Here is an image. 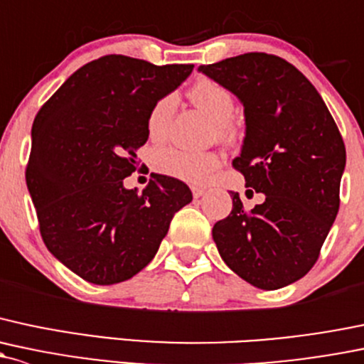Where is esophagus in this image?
I'll list each match as a JSON object with an SVG mask.
<instances>
[{"mask_svg": "<svg viewBox=\"0 0 364 364\" xmlns=\"http://www.w3.org/2000/svg\"><path fill=\"white\" fill-rule=\"evenodd\" d=\"M192 193H193L195 198H198V197H202V195L205 193V188H204V186H192Z\"/></svg>", "mask_w": 364, "mask_h": 364, "instance_id": "34e87169", "label": "esophagus"}]
</instances>
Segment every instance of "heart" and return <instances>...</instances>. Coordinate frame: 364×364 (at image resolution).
I'll use <instances>...</instances> for the list:
<instances>
[{"instance_id":"1","label":"heart","mask_w":364,"mask_h":364,"mask_svg":"<svg viewBox=\"0 0 364 364\" xmlns=\"http://www.w3.org/2000/svg\"><path fill=\"white\" fill-rule=\"evenodd\" d=\"M190 97L198 108L214 118V125H216L214 134L220 137L233 136L235 124L232 120V113L235 109V99L223 83L214 82L211 78L198 80L190 89ZM172 109H174L172 94L164 95L151 106L146 118L150 139L160 141L166 137ZM151 162L155 171H159L160 174L192 183V185H202L221 166V155L216 151H190L183 148L166 146L153 153Z\"/></svg>"}]
</instances>
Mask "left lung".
I'll return each mask as SVG.
<instances>
[{
	"label": "left lung",
	"instance_id": "left-lung-1",
	"mask_svg": "<svg viewBox=\"0 0 364 364\" xmlns=\"http://www.w3.org/2000/svg\"><path fill=\"white\" fill-rule=\"evenodd\" d=\"M198 70L242 101L246 137L232 167L265 193L250 211L232 192V213L213 239L244 281L284 288L312 269L338 213L342 134L319 92L282 57L250 52Z\"/></svg>",
	"mask_w": 364,
	"mask_h": 364
}]
</instances>
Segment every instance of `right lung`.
Segmentation results:
<instances>
[{
  "label": "right lung",
  "instance_id": "add662e5",
  "mask_svg": "<svg viewBox=\"0 0 364 364\" xmlns=\"http://www.w3.org/2000/svg\"><path fill=\"white\" fill-rule=\"evenodd\" d=\"M193 70L127 55L75 71L33 122L26 183L41 239L92 284L127 281L151 262L172 216L192 202L179 179L153 174L143 193L124 188L139 166L151 106Z\"/></svg>",
  "mask_w": 364,
  "mask_h": 364
}]
</instances>
